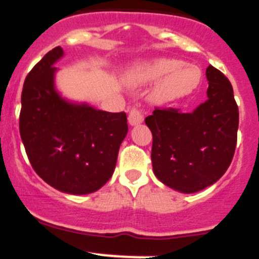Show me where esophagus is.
Returning <instances> with one entry per match:
<instances>
[{
    "label": "esophagus",
    "instance_id": "34e87169",
    "mask_svg": "<svg viewBox=\"0 0 259 259\" xmlns=\"http://www.w3.org/2000/svg\"><path fill=\"white\" fill-rule=\"evenodd\" d=\"M127 118H129V124L132 125V126H134V125H138L143 122L144 113L141 108H138V107H132L129 117Z\"/></svg>",
    "mask_w": 259,
    "mask_h": 259
}]
</instances>
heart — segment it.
I'll return each mask as SVG.
<instances>
[{
    "label": "heart",
    "instance_id": "obj_1",
    "mask_svg": "<svg viewBox=\"0 0 259 259\" xmlns=\"http://www.w3.org/2000/svg\"><path fill=\"white\" fill-rule=\"evenodd\" d=\"M151 94L155 103H166L191 94L201 81V71L193 64H183L181 60L160 58L143 64L134 72L135 82L146 83L160 80Z\"/></svg>",
    "mask_w": 259,
    "mask_h": 259
}]
</instances>
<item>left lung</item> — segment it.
I'll return each instance as SVG.
<instances>
[{"label": "left lung", "instance_id": "1", "mask_svg": "<svg viewBox=\"0 0 259 259\" xmlns=\"http://www.w3.org/2000/svg\"><path fill=\"white\" fill-rule=\"evenodd\" d=\"M208 101L192 113L155 108L146 117L152 133L153 173L167 187L183 193L215 183L234 157L239 108L231 82L213 66L206 68Z\"/></svg>", "mask_w": 259, "mask_h": 259}]
</instances>
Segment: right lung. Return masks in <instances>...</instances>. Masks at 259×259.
<instances>
[{"mask_svg":"<svg viewBox=\"0 0 259 259\" xmlns=\"http://www.w3.org/2000/svg\"><path fill=\"white\" fill-rule=\"evenodd\" d=\"M54 48L27 74L19 130L29 162L51 187L72 195L98 191L112 177L127 134L125 112L69 103L55 90Z\"/></svg>","mask_w":259,"mask_h":259,"instance_id":"right-lung-1","label":"right lung"}]
</instances>
